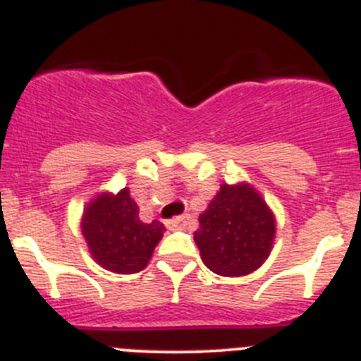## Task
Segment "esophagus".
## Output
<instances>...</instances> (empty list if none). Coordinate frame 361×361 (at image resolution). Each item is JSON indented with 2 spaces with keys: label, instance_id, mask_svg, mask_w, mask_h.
Here are the masks:
<instances>
[{
  "label": "esophagus",
  "instance_id": "esophagus-1",
  "mask_svg": "<svg viewBox=\"0 0 361 361\" xmlns=\"http://www.w3.org/2000/svg\"><path fill=\"white\" fill-rule=\"evenodd\" d=\"M191 222V216L190 215H183V216H177V219H171L166 222V226H168V229H171V231H175V229H184L188 224Z\"/></svg>",
  "mask_w": 361,
  "mask_h": 361
}]
</instances>
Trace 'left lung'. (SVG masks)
<instances>
[{
	"label": "left lung",
	"instance_id": "1",
	"mask_svg": "<svg viewBox=\"0 0 361 361\" xmlns=\"http://www.w3.org/2000/svg\"><path fill=\"white\" fill-rule=\"evenodd\" d=\"M193 238L208 269L220 276H245L269 257L276 219L250 183L220 184Z\"/></svg>",
	"mask_w": 361,
	"mask_h": 361
}]
</instances>
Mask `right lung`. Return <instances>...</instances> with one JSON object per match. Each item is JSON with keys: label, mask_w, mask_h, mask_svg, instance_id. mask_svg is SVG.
I'll return each mask as SVG.
<instances>
[{"label": "right lung", "mask_w": 361, "mask_h": 361, "mask_svg": "<svg viewBox=\"0 0 361 361\" xmlns=\"http://www.w3.org/2000/svg\"><path fill=\"white\" fill-rule=\"evenodd\" d=\"M81 231L92 258L103 269L132 275L148 266L166 228L159 220L142 222L128 188L101 191L86 204Z\"/></svg>", "instance_id": "add662e5"}]
</instances>
